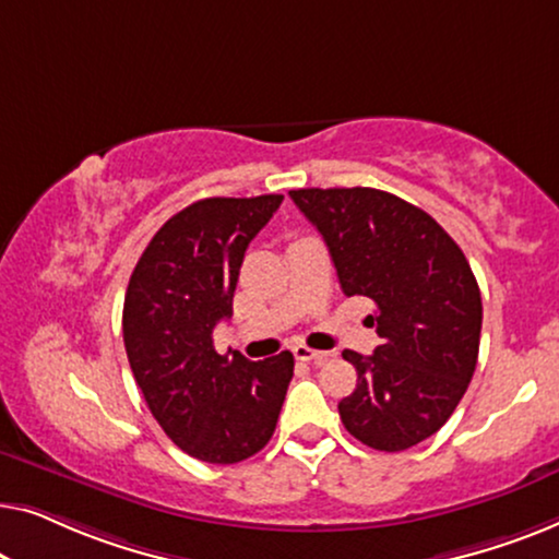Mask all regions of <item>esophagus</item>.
I'll return each instance as SVG.
<instances>
[{
  "instance_id": "34e87169",
  "label": "esophagus",
  "mask_w": 559,
  "mask_h": 559,
  "mask_svg": "<svg viewBox=\"0 0 559 559\" xmlns=\"http://www.w3.org/2000/svg\"><path fill=\"white\" fill-rule=\"evenodd\" d=\"M294 357L301 359V361H317V365H324V361L332 355H329V352H319V349L306 347V344H296Z\"/></svg>"
}]
</instances>
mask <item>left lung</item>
<instances>
[{"instance_id": "obj_1", "label": "left lung", "mask_w": 559, "mask_h": 559, "mask_svg": "<svg viewBox=\"0 0 559 559\" xmlns=\"http://www.w3.org/2000/svg\"><path fill=\"white\" fill-rule=\"evenodd\" d=\"M324 238L347 296L377 306L382 344L361 357L357 390L340 403L344 428L374 451H405L443 428L478 359L481 290L451 235L428 212L372 190H290Z\"/></svg>"}]
</instances>
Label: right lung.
<instances>
[{"instance_id": "right-lung-1", "label": "right lung", "mask_w": 559, "mask_h": 559, "mask_svg": "<svg viewBox=\"0 0 559 559\" xmlns=\"http://www.w3.org/2000/svg\"><path fill=\"white\" fill-rule=\"evenodd\" d=\"M283 194L207 198L159 227L123 298V344L148 411L171 443L207 463L246 461L269 443L294 355H217L212 332L233 313L250 240Z\"/></svg>"}]
</instances>
